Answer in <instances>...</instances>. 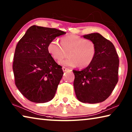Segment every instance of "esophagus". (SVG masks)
<instances>
[{
  "label": "esophagus",
  "mask_w": 132,
  "mask_h": 132,
  "mask_svg": "<svg viewBox=\"0 0 132 132\" xmlns=\"http://www.w3.org/2000/svg\"><path fill=\"white\" fill-rule=\"evenodd\" d=\"M62 70H63V71H67L71 70H70V69H68V68H65V67H63V68H62Z\"/></svg>",
  "instance_id": "34e87169"
}]
</instances>
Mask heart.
<instances>
[{
	"label": "heart",
	"mask_w": 132,
	"mask_h": 132,
	"mask_svg": "<svg viewBox=\"0 0 132 132\" xmlns=\"http://www.w3.org/2000/svg\"><path fill=\"white\" fill-rule=\"evenodd\" d=\"M61 45L57 40H52L47 46L50 55L57 62H60L69 52L68 59L60 62L63 66L75 68L77 66L85 68L90 65L97 54V46L91 40L86 39L76 35L62 37Z\"/></svg>",
	"instance_id": "b5f03b06"
}]
</instances>
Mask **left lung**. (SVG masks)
I'll use <instances>...</instances> for the list:
<instances>
[{"label":"left lung","mask_w":132,"mask_h":132,"mask_svg":"<svg viewBox=\"0 0 132 132\" xmlns=\"http://www.w3.org/2000/svg\"><path fill=\"white\" fill-rule=\"evenodd\" d=\"M82 37L95 42L97 54L90 65L73 70L76 95L84 103H99L109 97L118 81L119 57L113 44L99 33Z\"/></svg>","instance_id":"8db88e82"}]
</instances>
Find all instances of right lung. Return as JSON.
Segmentation results:
<instances>
[{
    "label": "right lung",
    "instance_id": "1",
    "mask_svg": "<svg viewBox=\"0 0 132 132\" xmlns=\"http://www.w3.org/2000/svg\"><path fill=\"white\" fill-rule=\"evenodd\" d=\"M66 32L32 26L18 42L13 70L15 86L27 99L35 103L52 100L63 72L50 55V42Z\"/></svg>",
    "mask_w": 132,
    "mask_h": 132
}]
</instances>
